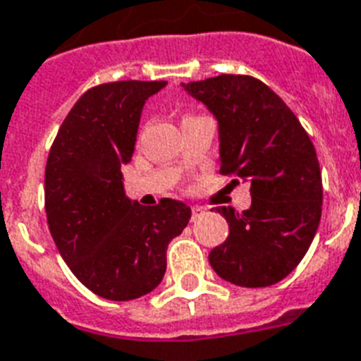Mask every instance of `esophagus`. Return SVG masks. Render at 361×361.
I'll return each instance as SVG.
<instances>
[{"instance_id":"34e87169","label":"esophagus","mask_w":361,"mask_h":361,"mask_svg":"<svg viewBox=\"0 0 361 361\" xmlns=\"http://www.w3.org/2000/svg\"><path fill=\"white\" fill-rule=\"evenodd\" d=\"M192 221H196V219H200L202 215H206V207L202 206H192Z\"/></svg>"}]
</instances>
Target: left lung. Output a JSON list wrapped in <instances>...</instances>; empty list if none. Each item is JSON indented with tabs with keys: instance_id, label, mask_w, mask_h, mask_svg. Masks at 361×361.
<instances>
[{
	"instance_id": "left-lung-1",
	"label": "left lung",
	"mask_w": 361,
	"mask_h": 361,
	"mask_svg": "<svg viewBox=\"0 0 361 361\" xmlns=\"http://www.w3.org/2000/svg\"><path fill=\"white\" fill-rule=\"evenodd\" d=\"M219 120L221 174L250 183L247 211L216 207L230 235L209 252L213 271L241 287H267L295 271L323 211V180L306 130L283 99L252 75L183 85Z\"/></svg>"
}]
</instances>
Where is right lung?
<instances>
[{
	"label": "right lung",
	"instance_id": "1",
	"mask_svg": "<svg viewBox=\"0 0 361 361\" xmlns=\"http://www.w3.org/2000/svg\"><path fill=\"white\" fill-rule=\"evenodd\" d=\"M166 81L92 87L59 128L46 163V216L61 256L87 289L133 300L159 286L166 247L190 219L183 202L130 200L122 165L133 157L142 105Z\"/></svg>",
	"mask_w": 361,
	"mask_h": 361
}]
</instances>
